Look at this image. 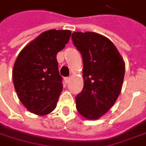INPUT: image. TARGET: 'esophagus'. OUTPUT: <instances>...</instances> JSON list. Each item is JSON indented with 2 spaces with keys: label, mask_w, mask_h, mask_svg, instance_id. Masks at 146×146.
Returning a JSON list of instances; mask_svg holds the SVG:
<instances>
[{
  "label": "esophagus",
  "mask_w": 146,
  "mask_h": 146,
  "mask_svg": "<svg viewBox=\"0 0 146 146\" xmlns=\"http://www.w3.org/2000/svg\"><path fill=\"white\" fill-rule=\"evenodd\" d=\"M64 80H65V83L67 84H69V82H70V80H71V77H66Z\"/></svg>",
  "instance_id": "esophagus-1"
}]
</instances>
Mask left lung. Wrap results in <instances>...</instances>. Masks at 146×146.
Returning a JSON list of instances; mask_svg holds the SVG:
<instances>
[{
    "label": "left lung",
    "instance_id": "obj_1",
    "mask_svg": "<svg viewBox=\"0 0 146 146\" xmlns=\"http://www.w3.org/2000/svg\"><path fill=\"white\" fill-rule=\"evenodd\" d=\"M71 38L83 58L84 88L76 108L88 120H97L113 106L121 92L125 66L109 39L94 32H74Z\"/></svg>",
    "mask_w": 146,
    "mask_h": 146
}]
</instances>
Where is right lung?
I'll use <instances>...</instances> for the list:
<instances>
[{
  "label": "right lung",
  "mask_w": 146,
  "mask_h": 146,
  "mask_svg": "<svg viewBox=\"0 0 146 146\" xmlns=\"http://www.w3.org/2000/svg\"><path fill=\"white\" fill-rule=\"evenodd\" d=\"M71 34L68 30L45 31L17 58L13 70L14 88L21 102L32 113L43 116L56 108L62 90L56 56Z\"/></svg>",
  "instance_id": "add662e5"
}]
</instances>
